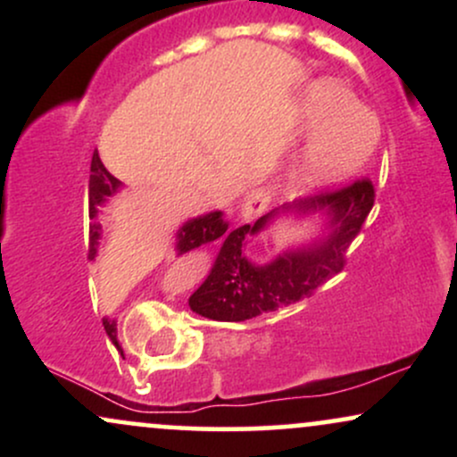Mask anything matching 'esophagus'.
<instances>
[{"label": "esophagus", "mask_w": 457, "mask_h": 457, "mask_svg": "<svg viewBox=\"0 0 457 457\" xmlns=\"http://www.w3.org/2000/svg\"><path fill=\"white\" fill-rule=\"evenodd\" d=\"M269 204L270 197L269 193H266V188H253L251 193H246L243 208H240V217H243L245 221H253L255 217H260V214L269 208Z\"/></svg>", "instance_id": "esophagus-1"}]
</instances>
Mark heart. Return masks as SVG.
I'll use <instances>...</instances> for the list:
<instances>
[{
	"label": "heart",
	"instance_id": "1",
	"mask_svg": "<svg viewBox=\"0 0 457 457\" xmlns=\"http://www.w3.org/2000/svg\"><path fill=\"white\" fill-rule=\"evenodd\" d=\"M307 130H316L295 165V182L303 188L333 185L371 154L376 122L353 96L335 83H318L309 92L303 113Z\"/></svg>",
	"mask_w": 457,
	"mask_h": 457
}]
</instances>
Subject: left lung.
Listing matches in <instances>:
<instances>
[{"label": "left lung", "mask_w": 457, "mask_h": 457, "mask_svg": "<svg viewBox=\"0 0 457 457\" xmlns=\"http://www.w3.org/2000/svg\"><path fill=\"white\" fill-rule=\"evenodd\" d=\"M374 199L371 180L361 178L353 185L296 199L295 204L260 217L253 225L234 229L225 238L211 275L188 298V305L204 318L245 322L312 296L318 287L344 270L348 246L363 229ZM320 210L328 214L329 225L322 241L287 252L264 267L251 265L242 255L245 236L257 233L279 212L311 213Z\"/></svg>", "instance_id": "1"}]
</instances>
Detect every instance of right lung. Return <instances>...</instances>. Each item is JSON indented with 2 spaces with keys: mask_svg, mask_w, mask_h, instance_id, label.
<instances>
[{
  "mask_svg": "<svg viewBox=\"0 0 457 457\" xmlns=\"http://www.w3.org/2000/svg\"><path fill=\"white\" fill-rule=\"evenodd\" d=\"M118 188L120 180L104 170L101 156H98V152H94L90 167V260H94V255H96L98 238H101V223L96 221L98 206L107 202V197H112ZM225 232H228V223L223 221V214L219 211L191 219L178 232V255H185L188 251L197 249V246L212 243V240L221 238ZM103 327L107 330L109 337H112V342L118 345V335H115L118 328H115V322L103 320Z\"/></svg>",
  "mask_w": 457,
  "mask_h": 457,
  "instance_id": "right-lung-1",
  "label": "right lung"
}]
</instances>
